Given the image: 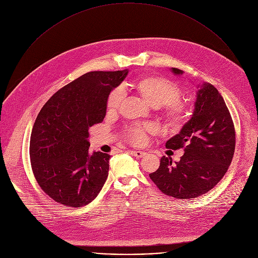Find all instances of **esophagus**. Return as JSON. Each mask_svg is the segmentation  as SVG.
<instances>
[{
	"instance_id": "esophagus-1",
	"label": "esophagus",
	"mask_w": 258,
	"mask_h": 258,
	"mask_svg": "<svg viewBox=\"0 0 258 258\" xmlns=\"http://www.w3.org/2000/svg\"><path fill=\"white\" fill-rule=\"evenodd\" d=\"M131 152L137 158H142V157H144L146 155V153L144 151H131Z\"/></svg>"
}]
</instances>
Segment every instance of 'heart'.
<instances>
[{
	"instance_id": "b5f03b06",
	"label": "heart",
	"mask_w": 258,
	"mask_h": 258,
	"mask_svg": "<svg viewBox=\"0 0 258 258\" xmlns=\"http://www.w3.org/2000/svg\"><path fill=\"white\" fill-rule=\"evenodd\" d=\"M126 87L138 94L147 104L161 107L163 118L171 131H180L189 121L192 108L188 102L179 98L180 89L175 83L157 75H147L130 81ZM122 98L123 94L119 89L110 92L106 100L107 113H115ZM151 132H153V126L149 124L131 126L125 130L124 136L131 144L138 146L146 142L147 133Z\"/></svg>"
}]
</instances>
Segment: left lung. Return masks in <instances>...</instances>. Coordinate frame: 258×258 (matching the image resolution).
Here are the masks:
<instances>
[{
  "label": "left lung",
  "instance_id": "1",
  "mask_svg": "<svg viewBox=\"0 0 258 258\" xmlns=\"http://www.w3.org/2000/svg\"><path fill=\"white\" fill-rule=\"evenodd\" d=\"M175 75L182 71L172 68ZM235 126L224 98L210 84L197 93L191 119L169 139L167 149H183L178 162L162 156L159 168L149 176L165 195L192 199L210 191L224 177L233 160Z\"/></svg>",
  "mask_w": 258,
  "mask_h": 258
}]
</instances>
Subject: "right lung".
Returning <instances> with one entry per match:
<instances>
[{
	"instance_id": "obj_1",
	"label": "right lung",
	"mask_w": 258,
	"mask_h": 258,
	"mask_svg": "<svg viewBox=\"0 0 258 258\" xmlns=\"http://www.w3.org/2000/svg\"><path fill=\"white\" fill-rule=\"evenodd\" d=\"M126 75V69L87 72L41 109L30 136V164L39 186L55 202L77 208L101 191L110 155L89 154V128L103 121L109 93Z\"/></svg>"
}]
</instances>
